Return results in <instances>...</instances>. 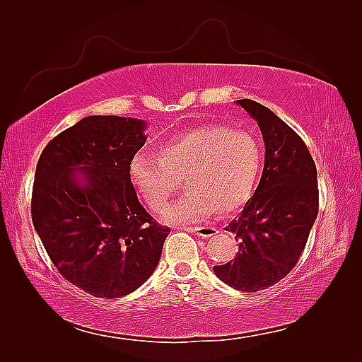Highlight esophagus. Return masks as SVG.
Instances as JSON below:
<instances>
[{
	"mask_svg": "<svg viewBox=\"0 0 362 362\" xmlns=\"http://www.w3.org/2000/svg\"><path fill=\"white\" fill-rule=\"evenodd\" d=\"M187 231L202 238H208L217 234V229L214 226H192V228H187Z\"/></svg>",
	"mask_w": 362,
	"mask_h": 362,
	"instance_id": "1",
	"label": "esophagus"
}]
</instances>
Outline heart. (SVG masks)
I'll return each mask as SVG.
<instances>
[{"label":"heart","instance_id":"obj_1","mask_svg":"<svg viewBox=\"0 0 362 362\" xmlns=\"http://www.w3.org/2000/svg\"><path fill=\"white\" fill-rule=\"evenodd\" d=\"M259 168L261 146L250 133L202 124L163 141L156 156H134L128 178L156 214L168 206L182 180L187 194L161 218L168 225H184L240 210L254 193Z\"/></svg>","mask_w":362,"mask_h":362}]
</instances>
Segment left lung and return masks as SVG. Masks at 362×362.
Segmentation results:
<instances>
[{"instance_id":"1","label":"left lung","mask_w":362,"mask_h":362,"mask_svg":"<svg viewBox=\"0 0 362 362\" xmlns=\"http://www.w3.org/2000/svg\"><path fill=\"white\" fill-rule=\"evenodd\" d=\"M237 105L258 124L266 156L254 196L226 231L238 240L233 261L214 266L216 276L238 291H259L286 278L299 261L319 213L317 169L308 148L267 107Z\"/></svg>"}]
</instances>
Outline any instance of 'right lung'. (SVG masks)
<instances>
[{
	"mask_svg": "<svg viewBox=\"0 0 362 362\" xmlns=\"http://www.w3.org/2000/svg\"><path fill=\"white\" fill-rule=\"evenodd\" d=\"M145 129L136 117L87 116L54 137L37 163L33 225L52 264L95 298H122L146 282L170 233L128 178Z\"/></svg>",
	"mask_w": 362,
	"mask_h": 362,
	"instance_id": "right-lung-1",
	"label": "right lung"
}]
</instances>
